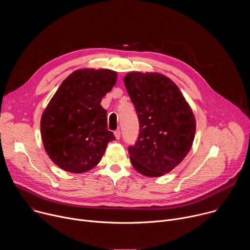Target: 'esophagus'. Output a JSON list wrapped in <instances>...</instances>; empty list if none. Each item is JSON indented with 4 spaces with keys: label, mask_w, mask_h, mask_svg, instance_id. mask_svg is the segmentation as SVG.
<instances>
[{
    "label": "esophagus",
    "mask_w": 250,
    "mask_h": 250,
    "mask_svg": "<svg viewBox=\"0 0 250 250\" xmlns=\"http://www.w3.org/2000/svg\"><path fill=\"white\" fill-rule=\"evenodd\" d=\"M114 134H115V136H116V138H117V139H120V137H121V130H120V129L115 130Z\"/></svg>",
    "instance_id": "obj_1"
}]
</instances>
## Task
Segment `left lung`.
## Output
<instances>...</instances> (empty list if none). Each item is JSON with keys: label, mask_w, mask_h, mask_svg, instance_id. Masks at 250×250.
I'll list each match as a JSON object with an SVG mask.
<instances>
[{"label": "left lung", "mask_w": 250, "mask_h": 250, "mask_svg": "<svg viewBox=\"0 0 250 250\" xmlns=\"http://www.w3.org/2000/svg\"><path fill=\"white\" fill-rule=\"evenodd\" d=\"M139 121L135 146L128 147L134 169L160 177L179 165L190 151L196 120L180 89L160 73L129 72L124 79Z\"/></svg>", "instance_id": "1"}]
</instances>
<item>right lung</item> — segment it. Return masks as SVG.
<instances>
[{"label": "right lung", "mask_w": 250, "mask_h": 250, "mask_svg": "<svg viewBox=\"0 0 250 250\" xmlns=\"http://www.w3.org/2000/svg\"><path fill=\"white\" fill-rule=\"evenodd\" d=\"M117 75L109 69L76 70L48 103L41 120L42 138L49 158L64 171L91 170L115 140L100 104L115 86Z\"/></svg>", "instance_id": "add662e5"}]
</instances>
